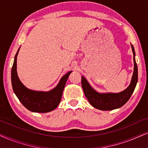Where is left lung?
I'll return each mask as SVG.
<instances>
[{"instance_id": "obj_1", "label": "left lung", "mask_w": 148, "mask_h": 148, "mask_svg": "<svg viewBox=\"0 0 148 148\" xmlns=\"http://www.w3.org/2000/svg\"><path fill=\"white\" fill-rule=\"evenodd\" d=\"M132 51L133 53L134 70L132 76L131 83L129 86L120 92H99L95 90L88 83L87 80L82 76V87L84 95L92 107L100 110L108 111L120 108L125 105L131 97L135 90L138 80V69L135 61V52L131 45Z\"/></svg>"}]
</instances>
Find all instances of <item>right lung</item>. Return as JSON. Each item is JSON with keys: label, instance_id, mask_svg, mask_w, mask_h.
<instances>
[{"label": "right lung", "instance_id": "add662e5", "mask_svg": "<svg viewBox=\"0 0 148 148\" xmlns=\"http://www.w3.org/2000/svg\"><path fill=\"white\" fill-rule=\"evenodd\" d=\"M19 49L20 48H19L15 56L14 62L11 69V83L13 91L19 101L29 111L40 113L53 111L60 103L63 90L72 71L63 76L58 85L49 91H38L29 89L23 85L17 75V57Z\"/></svg>", "mask_w": 148, "mask_h": 148}]
</instances>
